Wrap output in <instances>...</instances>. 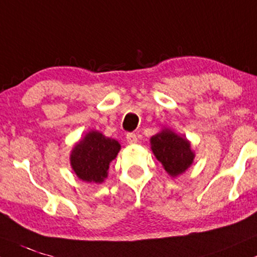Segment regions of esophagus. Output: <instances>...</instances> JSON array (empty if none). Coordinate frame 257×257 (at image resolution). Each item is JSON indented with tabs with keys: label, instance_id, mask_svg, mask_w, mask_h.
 Instances as JSON below:
<instances>
[{
	"label": "esophagus",
	"instance_id": "esophagus-1",
	"mask_svg": "<svg viewBox=\"0 0 257 257\" xmlns=\"http://www.w3.org/2000/svg\"><path fill=\"white\" fill-rule=\"evenodd\" d=\"M126 140H127L128 143H136L137 142V135L134 134V132H128L126 135Z\"/></svg>",
	"mask_w": 257,
	"mask_h": 257
}]
</instances>
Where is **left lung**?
<instances>
[{"label": "left lung", "mask_w": 257, "mask_h": 257, "mask_svg": "<svg viewBox=\"0 0 257 257\" xmlns=\"http://www.w3.org/2000/svg\"><path fill=\"white\" fill-rule=\"evenodd\" d=\"M152 151L172 177L186 171L194 159L191 144L186 138L165 130L151 138Z\"/></svg>", "instance_id": "obj_1"}]
</instances>
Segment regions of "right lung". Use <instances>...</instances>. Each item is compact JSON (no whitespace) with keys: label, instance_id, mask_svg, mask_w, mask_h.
I'll return each mask as SVG.
<instances>
[{"label":"right lung","instance_id":"add662e5","mask_svg":"<svg viewBox=\"0 0 257 257\" xmlns=\"http://www.w3.org/2000/svg\"><path fill=\"white\" fill-rule=\"evenodd\" d=\"M120 151L117 141L97 131L88 132L71 152V166L80 180L102 183L108 175L109 164Z\"/></svg>","mask_w":257,"mask_h":257}]
</instances>
